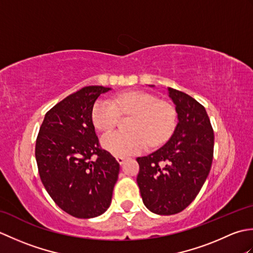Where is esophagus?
Listing matches in <instances>:
<instances>
[{
	"mask_svg": "<svg viewBox=\"0 0 253 253\" xmlns=\"http://www.w3.org/2000/svg\"><path fill=\"white\" fill-rule=\"evenodd\" d=\"M116 160H117V162L122 165L124 163V161H125V158L121 157V155H118V157H116Z\"/></svg>",
	"mask_w": 253,
	"mask_h": 253,
	"instance_id": "1",
	"label": "esophagus"
}]
</instances>
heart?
<instances>
[{
    "label": "heart",
    "instance_id": "obj_1",
    "mask_svg": "<svg viewBox=\"0 0 253 253\" xmlns=\"http://www.w3.org/2000/svg\"><path fill=\"white\" fill-rule=\"evenodd\" d=\"M121 115H133L129 129L131 132L115 131L102 137V146L115 155H130L141 152L150 146L165 142L176 125L173 106L160 101L157 96L141 91H129L114 99H99L95 102L91 120L101 132L114 128Z\"/></svg>",
    "mask_w": 253,
    "mask_h": 253
}]
</instances>
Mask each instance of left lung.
<instances>
[{
    "instance_id": "left-lung-1",
    "label": "left lung",
    "mask_w": 253,
    "mask_h": 253,
    "mask_svg": "<svg viewBox=\"0 0 253 253\" xmlns=\"http://www.w3.org/2000/svg\"><path fill=\"white\" fill-rule=\"evenodd\" d=\"M178 123L163 147L137 158V182L142 201L160 215L181 212L195 200L210 173L214 132L204 106L190 95L169 88Z\"/></svg>"
}]
</instances>
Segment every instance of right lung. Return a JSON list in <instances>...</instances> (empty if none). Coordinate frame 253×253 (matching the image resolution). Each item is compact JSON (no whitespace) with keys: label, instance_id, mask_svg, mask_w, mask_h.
I'll return each instance as SVG.
<instances>
[{"label":"right lung","instance_id":"obj_1","mask_svg":"<svg viewBox=\"0 0 253 253\" xmlns=\"http://www.w3.org/2000/svg\"><path fill=\"white\" fill-rule=\"evenodd\" d=\"M111 88L88 85L46 112L36 141L42 184L69 215L91 218L109 209L120 163L100 147L91 120L94 102Z\"/></svg>","mask_w":253,"mask_h":253}]
</instances>
